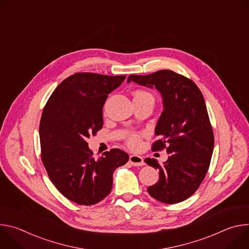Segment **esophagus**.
<instances>
[{
    "mask_svg": "<svg viewBox=\"0 0 249 249\" xmlns=\"http://www.w3.org/2000/svg\"><path fill=\"white\" fill-rule=\"evenodd\" d=\"M129 161H130L134 166H142V165H145L144 159L142 158L141 156H137V155H132V156H130Z\"/></svg>",
    "mask_w": 249,
    "mask_h": 249,
    "instance_id": "obj_1",
    "label": "esophagus"
}]
</instances>
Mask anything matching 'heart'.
I'll return each mask as SVG.
<instances>
[{
    "label": "heart",
    "instance_id": "1",
    "mask_svg": "<svg viewBox=\"0 0 249 249\" xmlns=\"http://www.w3.org/2000/svg\"><path fill=\"white\" fill-rule=\"evenodd\" d=\"M142 97H151L153 98L152 94L146 90L138 89L134 93V98H142ZM127 144L131 149H138L141 146V136L138 134H132L129 136L127 140Z\"/></svg>",
    "mask_w": 249,
    "mask_h": 249
}]
</instances>
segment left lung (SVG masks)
Here are the masks:
<instances>
[{"instance_id": "obj_1", "label": "left lung", "mask_w": 249, "mask_h": 249, "mask_svg": "<svg viewBox=\"0 0 249 249\" xmlns=\"http://www.w3.org/2000/svg\"><path fill=\"white\" fill-rule=\"evenodd\" d=\"M130 82L156 89L162 97L163 111L155 130L160 139L152 150L166 149L169 157L162 165L155 159L145 160L160 171L158 182L148 192L162 203L182 202L200 186L214 150V135L203 94L193 81L170 70L146 76L131 75L127 83Z\"/></svg>"}]
</instances>
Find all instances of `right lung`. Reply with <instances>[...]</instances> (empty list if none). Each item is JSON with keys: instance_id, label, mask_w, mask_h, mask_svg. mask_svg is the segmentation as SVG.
I'll return each instance as SVG.
<instances>
[{"instance_id": "add662e5", "label": "right lung", "mask_w": 249, "mask_h": 249, "mask_svg": "<svg viewBox=\"0 0 249 249\" xmlns=\"http://www.w3.org/2000/svg\"><path fill=\"white\" fill-rule=\"evenodd\" d=\"M125 76L77 73L64 80L49 97L39 125L41 160L59 192L79 205L107 196L114 170L129 156L111 149L94 159L87 139L102 128V107Z\"/></svg>"}]
</instances>
